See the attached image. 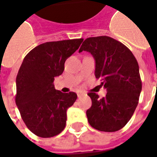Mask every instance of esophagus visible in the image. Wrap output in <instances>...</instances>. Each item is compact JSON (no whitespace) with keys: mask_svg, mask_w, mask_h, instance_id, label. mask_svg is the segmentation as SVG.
Wrapping results in <instances>:
<instances>
[{"mask_svg":"<svg viewBox=\"0 0 157 157\" xmlns=\"http://www.w3.org/2000/svg\"><path fill=\"white\" fill-rule=\"evenodd\" d=\"M83 95V92H78V93H77V96H78V98H81V97H82V96Z\"/></svg>","mask_w":157,"mask_h":157,"instance_id":"1","label":"esophagus"}]
</instances>
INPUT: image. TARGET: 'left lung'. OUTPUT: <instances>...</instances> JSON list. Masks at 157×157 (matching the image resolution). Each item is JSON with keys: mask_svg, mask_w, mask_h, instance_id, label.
<instances>
[{"mask_svg": "<svg viewBox=\"0 0 157 157\" xmlns=\"http://www.w3.org/2000/svg\"><path fill=\"white\" fill-rule=\"evenodd\" d=\"M91 53L95 59V76L107 90L100 98L89 92L92 107L86 111L90 125L98 130L114 132L129 121L141 92L142 84L136 59L124 44L108 36L88 38L79 52Z\"/></svg>", "mask_w": 157, "mask_h": 157, "instance_id": "obj_1", "label": "left lung"}]
</instances>
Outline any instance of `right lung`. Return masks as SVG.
<instances>
[{
	"label": "right lung",
	"instance_id": "1",
	"mask_svg": "<svg viewBox=\"0 0 157 157\" xmlns=\"http://www.w3.org/2000/svg\"><path fill=\"white\" fill-rule=\"evenodd\" d=\"M83 39L47 42L33 48L23 59L16 79V104L26 126L34 135L50 138L63 131L66 112L77 98L73 92L55 90V77Z\"/></svg>",
	"mask_w": 157,
	"mask_h": 157
}]
</instances>
